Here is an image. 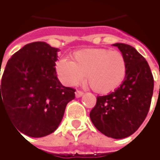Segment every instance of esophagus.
I'll return each mask as SVG.
<instances>
[{"label": "esophagus", "instance_id": "obj_1", "mask_svg": "<svg viewBox=\"0 0 160 160\" xmlns=\"http://www.w3.org/2000/svg\"><path fill=\"white\" fill-rule=\"evenodd\" d=\"M83 95H84V92H83V91L77 90V91L75 92V97H81Z\"/></svg>", "mask_w": 160, "mask_h": 160}]
</instances>
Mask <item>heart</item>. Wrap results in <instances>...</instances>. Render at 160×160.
Segmentation results:
<instances>
[{"label": "heart", "instance_id": "heart-1", "mask_svg": "<svg viewBox=\"0 0 160 160\" xmlns=\"http://www.w3.org/2000/svg\"><path fill=\"white\" fill-rule=\"evenodd\" d=\"M60 80L73 86L84 79L97 93L108 94L123 83L128 62L123 52L107 48H88L74 52L72 61L61 58L55 63Z\"/></svg>", "mask_w": 160, "mask_h": 160}]
</instances>
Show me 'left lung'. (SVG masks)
<instances>
[{
    "label": "left lung",
    "instance_id": "1",
    "mask_svg": "<svg viewBox=\"0 0 160 160\" xmlns=\"http://www.w3.org/2000/svg\"><path fill=\"white\" fill-rule=\"evenodd\" d=\"M113 45L118 47L127 59V75L114 92L97 97L90 118L97 130L118 139L131 136L147 118L154 78L148 62L134 47L125 43Z\"/></svg>",
    "mask_w": 160,
    "mask_h": 160
}]
</instances>
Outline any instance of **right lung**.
Masks as SVG:
<instances>
[{
	"label": "right lung",
	"mask_w": 160,
	"mask_h": 160,
	"mask_svg": "<svg viewBox=\"0 0 160 160\" xmlns=\"http://www.w3.org/2000/svg\"><path fill=\"white\" fill-rule=\"evenodd\" d=\"M58 49L43 42L24 45L8 61L0 85V110H5L19 133L42 138L61 123L75 89L57 78Z\"/></svg>",
	"instance_id": "add662e5"
}]
</instances>
